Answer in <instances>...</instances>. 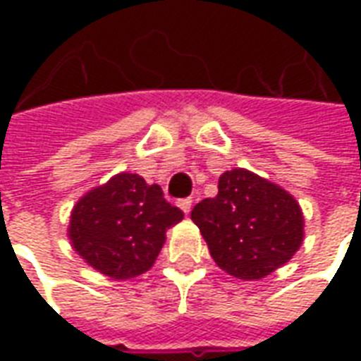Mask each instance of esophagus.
<instances>
[{"label": "esophagus", "mask_w": 361, "mask_h": 361, "mask_svg": "<svg viewBox=\"0 0 361 361\" xmlns=\"http://www.w3.org/2000/svg\"><path fill=\"white\" fill-rule=\"evenodd\" d=\"M191 203H193V199H191V197H188V199H181L180 203V209L183 212H185V214H189V211H191Z\"/></svg>", "instance_id": "1"}]
</instances>
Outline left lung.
Here are the masks:
<instances>
[{
  "label": "left lung",
  "instance_id": "left-lung-1",
  "mask_svg": "<svg viewBox=\"0 0 361 361\" xmlns=\"http://www.w3.org/2000/svg\"><path fill=\"white\" fill-rule=\"evenodd\" d=\"M214 263L242 280H259L288 263L303 242L300 204L284 189L235 168L219 180V195L191 211Z\"/></svg>",
  "mask_w": 361,
  "mask_h": 361
}]
</instances>
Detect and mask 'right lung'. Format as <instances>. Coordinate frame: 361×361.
I'll list each match as a JSON object with an SVG mask.
<instances>
[{
	"label": "right lung",
	"instance_id": "1",
	"mask_svg": "<svg viewBox=\"0 0 361 361\" xmlns=\"http://www.w3.org/2000/svg\"><path fill=\"white\" fill-rule=\"evenodd\" d=\"M183 212L164 199L160 185L137 173H118L75 204L69 238L75 251L106 276L127 280L154 265L166 230Z\"/></svg>",
	"mask_w": 361,
	"mask_h": 361
}]
</instances>
